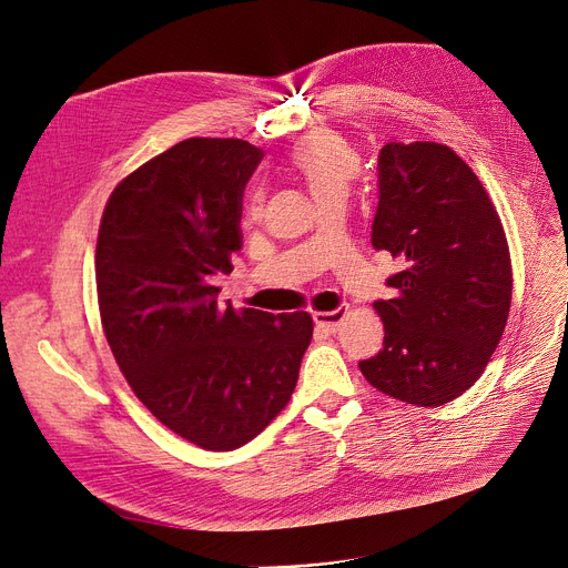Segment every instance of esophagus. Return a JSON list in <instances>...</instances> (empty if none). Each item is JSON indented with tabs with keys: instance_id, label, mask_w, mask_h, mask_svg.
Returning <instances> with one entry per match:
<instances>
[{
	"instance_id": "34e87169",
	"label": "esophagus",
	"mask_w": 568,
	"mask_h": 568,
	"mask_svg": "<svg viewBox=\"0 0 568 568\" xmlns=\"http://www.w3.org/2000/svg\"><path fill=\"white\" fill-rule=\"evenodd\" d=\"M345 307H337V310H331V312H314L312 320L316 324V328L324 331V333H335L339 322L345 320Z\"/></svg>"
}]
</instances>
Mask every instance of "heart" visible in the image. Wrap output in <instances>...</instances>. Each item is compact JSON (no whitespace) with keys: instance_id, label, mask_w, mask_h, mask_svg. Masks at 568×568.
Masks as SVG:
<instances>
[{"instance_id":"1","label":"heart","mask_w":568,"mask_h":568,"mask_svg":"<svg viewBox=\"0 0 568 568\" xmlns=\"http://www.w3.org/2000/svg\"><path fill=\"white\" fill-rule=\"evenodd\" d=\"M291 168L305 181L316 202L347 195L358 176V153L333 132H312L291 153Z\"/></svg>"}]
</instances>
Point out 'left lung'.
Instances as JSON below:
<instances>
[{
    "label": "left lung",
    "mask_w": 568,
    "mask_h": 568,
    "mask_svg": "<svg viewBox=\"0 0 568 568\" xmlns=\"http://www.w3.org/2000/svg\"><path fill=\"white\" fill-rule=\"evenodd\" d=\"M373 246L400 272L375 301L382 349L358 368L382 394L419 407L455 400L504 335L513 267L501 219L480 179L445 144L392 142L377 155Z\"/></svg>",
    "instance_id": "1"
}]
</instances>
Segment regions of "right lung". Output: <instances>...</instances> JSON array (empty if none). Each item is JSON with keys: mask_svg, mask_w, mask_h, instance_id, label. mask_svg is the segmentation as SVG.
<instances>
[{"mask_svg": "<svg viewBox=\"0 0 568 568\" xmlns=\"http://www.w3.org/2000/svg\"><path fill=\"white\" fill-rule=\"evenodd\" d=\"M263 161L244 140L191 138L113 189L95 280L106 343L132 392L176 436L231 452L275 419L312 339L307 312L216 301L242 248V193Z\"/></svg>", "mask_w": 568, "mask_h": 568, "instance_id": "right-lung-1", "label": "right lung"}]
</instances>
